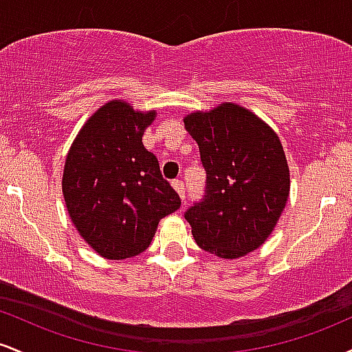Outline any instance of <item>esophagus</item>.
Instances as JSON below:
<instances>
[{
    "instance_id": "1",
    "label": "esophagus",
    "mask_w": 352,
    "mask_h": 352,
    "mask_svg": "<svg viewBox=\"0 0 352 352\" xmlns=\"http://www.w3.org/2000/svg\"><path fill=\"white\" fill-rule=\"evenodd\" d=\"M172 187L175 188V192L179 193L182 201H185V185L182 180H172Z\"/></svg>"
}]
</instances>
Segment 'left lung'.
I'll use <instances>...</instances> for the list:
<instances>
[{
	"label": "left lung",
	"instance_id": "left-lung-1",
	"mask_svg": "<svg viewBox=\"0 0 352 352\" xmlns=\"http://www.w3.org/2000/svg\"><path fill=\"white\" fill-rule=\"evenodd\" d=\"M207 172L204 199L185 220L197 245L220 258L245 256L272 235L289 195V168L280 137L236 104L184 119Z\"/></svg>",
	"mask_w": 352,
	"mask_h": 352
}]
</instances>
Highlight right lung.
Segmentation results:
<instances>
[{
  "instance_id": "obj_1",
  "label": "right lung",
  "mask_w": 352,
  "mask_h": 352,
  "mask_svg": "<svg viewBox=\"0 0 352 352\" xmlns=\"http://www.w3.org/2000/svg\"><path fill=\"white\" fill-rule=\"evenodd\" d=\"M155 114L111 100L89 117L66 157L67 212L84 241L107 260L142 253L159 221L180 208L179 193L142 144Z\"/></svg>"
}]
</instances>
